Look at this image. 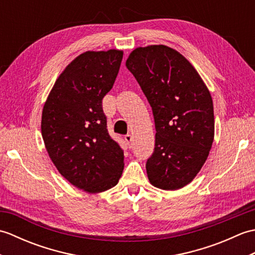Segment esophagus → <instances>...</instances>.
<instances>
[{"label":"esophagus","mask_w":255,"mask_h":255,"mask_svg":"<svg viewBox=\"0 0 255 255\" xmlns=\"http://www.w3.org/2000/svg\"><path fill=\"white\" fill-rule=\"evenodd\" d=\"M125 141L127 142V144L129 145V147H131V142H132V136H131V134H126V136H125Z\"/></svg>","instance_id":"1"}]
</instances>
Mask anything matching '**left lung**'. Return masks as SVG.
Returning <instances> with one entry per match:
<instances>
[{"label": "left lung", "mask_w": 255, "mask_h": 255, "mask_svg": "<svg viewBox=\"0 0 255 255\" xmlns=\"http://www.w3.org/2000/svg\"><path fill=\"white\" fill-rule=\"evenodd\" d=\"M126 67L152 108L155 143L145 169L153 186L182 188L202 169L214 141L213 100L196 70L163 45L140 47Z\"/></svg>", "instance_id": "left-lung-1"}]
</instances>
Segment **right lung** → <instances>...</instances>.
I'll return each mask as SVG.
<instances>
[{
    "instance_id": "add662e5",
    "label": "right lung",
    "mask_w": 255,
    "mask_h": 255,
    "mask_svg": "<svg viewBox=\"0 0 255 255\" xmlns=\"http://www.w3.org/2000/svg\"><path fill=\"white\" fill-rule=\"evenodd\" d=\"M123 51H86L60 74L45 103L41 134L60 174L89 193L115 186L124 150L107 130L102 101L113 88Z\"/></svg>"
}]
</instances>
